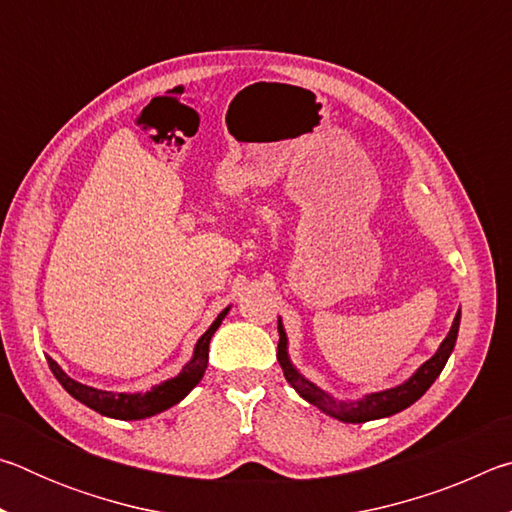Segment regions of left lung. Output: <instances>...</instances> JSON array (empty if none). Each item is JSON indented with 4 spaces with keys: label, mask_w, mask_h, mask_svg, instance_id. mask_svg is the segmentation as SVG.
<instances>
[{
    "label": "left lung",
    "mask_w": 512,
    "mask_h": 512,
    "mask_svg": "<svg viewBox=\"0 0 512 512\" xmlns=\"http://www.w3.org/2000/svg\"><path fill=\"white\" fill-rule=\"evenodd\" d=\"M458 323H461V311H458L454 318V325L449 329L447 339L440 343L438 352L433 357L422 363L418 368V372L409 379L404 381L402 386L391 388V391L384 393H372L368 397H363L359 402H334L332 397L327 393L320 391L318 386L311 384L300 372L291 366L289 354H287V334H284L282 323H277V332H280V343H277V361L284 370V377H287L289 384L296 388L300 393V397H305L309 404L318 406L320 411L332 415L336 420L343 422H368V420H377V418H388V415L400 413L406 406H411L413 402H418L420 397L429 391V386L436 381V377L443 372L445 363L452 354L454 345H456V336H458Z\"/></svg>",
    "instance_id": "obj_1"
}]
</instances>
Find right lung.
<instances>
[{
  "mask_svg": "<svg viewBox=\"0 0 512 512\" xmlns=\"http://www.w3.org/2000/svg\"><path fill=\"white\" fill-rule=\"evenodd\" d=\"M228 314V309H223L219 318L214 320L212 327L198 339L196 350H194V359L187 363L178 377H173L164 384L151 388L146 393H135V395H126V393H110V391H99V388L85 386L74 381L72 377H67L63 370H60L58 363L54 359L49 361V368L54 372V377L60 381V386L74 397V400L83 402L85 406H90L101 415H108V418H117V420H142V418H151V415L167 411L169 406L178 404L183 397L192 391V388L201 381L207 368V354H210V339L214 336L216 329H219L221 320Z\"/></svg>",
  "mask_w": 512,
  "mask_h": 512,
  "instance_id": "right-lung-1",
  "label": "right lung"
}]
</instances>
